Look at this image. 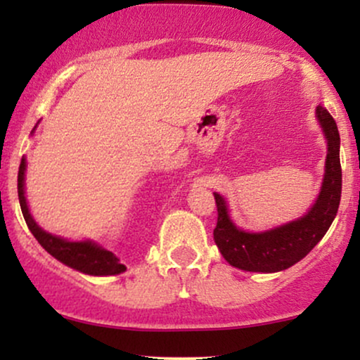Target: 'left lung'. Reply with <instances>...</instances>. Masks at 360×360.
Segmentation results:
<instances>
[{
	"mask_svg": "<svg viewBox=\"0 0 360 360\" xmlns=\"http://www.w3.org/2000/svg\"><path fill=\"white\" fill-rule=\"evenodd\" d=\"M316 118L323 128L328 152L320 194L304 217L267 232H245L230 220L225 198L213 193L218 210L213 238L230 266L250 272L284 271L300 262L332 225L342 194L340 135L335 120L321 105L316 106Z\"/></svg>",
	"mask_w": 360,
	"mask_h": 360,
	"instance_id": "obj_1",
	"label": "left lung"
}]
</instances>
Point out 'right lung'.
<instances>
[{"label": "right lung", "instance_id": "add662e5", "mask_svg": "<svg viewBox=\"0 0 360 360\" xmlns=\"http://www.w3.org/2000/svg\"><path fill=\"white\" fill-rule=\"evenodd\" d=\"M25 169L27 162L25 157L22 159L18 169V200L22 206V213L28 229L34 233V237L39 240L40 245L44 247L52 257L60 260L65 266L89 276H115L127 269L123 264H120V259L113 252L103 249L98 243L84 240V242H69L65 238L56 237V235L45 232L37 225L30 212H28L27 200H25Z\"/></svg>", "mask_w": 360, "mask_h": 360}]
</instances>
